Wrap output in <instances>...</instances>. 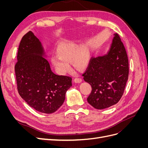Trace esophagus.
Masks as SVG:
<instances>
[{"label":"esophagus","mask_w":148,"mask_h":148,"mask_svg":"<svg viewBox=\"0 0 148 148\" xmlns=\"http://www.w3.org/2000/svg\"><path fill=\"white\" fill-rule=\"evenodd\" d=\"M73 82L76 83H79L82 82V79L79 78H75L73 80Z\"/></svg>","instance_id":"esophagus-1"}]
</instances>
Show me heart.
<instances>
[{
    "instance_id": "1",
    "label": "heart",
    "mask_w": 148,
    "mask_h": 148,
    "mask_svg": "<svg viewBox=\"0 0 148 148\" xmlns=\"http://www.w3.org/2000/svg\"><path fill=\"white\" fill-rule=\"evenodd\" d=\"M58 56L51 58V62L57 72L64 75L70 70V62H73L77 68H83L89 60V54L86 49L73 43H63L57 49Z\"/></svg>"
}]
</instances>
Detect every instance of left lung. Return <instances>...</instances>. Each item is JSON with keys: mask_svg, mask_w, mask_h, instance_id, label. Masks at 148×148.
Masks as SVG:
<instances>
[{"mask_svg": "<svg viewBox=\"0 0 148 148\" xmlns=\"http://www.w3.org/2000/svg\"><path fill=\"white\" fill-rule=\"evenodd\" d=\"M107 54L91 57L82 74L92 90L87 98L89 104L96 109L115 105L123 95L128 78L129 67L127 51L117 33Z\"/></svg>", "mask_w": 148, "mask_h": 148, "instance_id": "1", "label": "left lung"}]
</instances>
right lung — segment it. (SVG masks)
<instances>
[{
  "instance_id": "right-lung-1",
  "label": "right lung",
  "mask_w": 148,
  "mask_h": 148,
  "mask_svg": "<svg viewBox=\"0 0 148 148\" xmlns=\"http://www.w3.org/2000/svg\"><path fill=\"white\" fill-rule=\"evenodd\" d=\"M39 40L29 31L22 38L15 71L17 89L23 99L40 112L52 114L63 104L71 77L53 73Z\"/></svg>"
}]
</instances>
